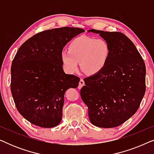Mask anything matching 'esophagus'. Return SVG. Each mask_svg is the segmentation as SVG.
Masks as SVG:
<instances>
[{
    "label": "esophagus",
    "instance_id": "34e87169",
    "mask_svg": "<svg viewBox=\"0 0 154 154\" xmlns=\"http://www.w3.org/2000/svg\"><path fill=\"white\" fill-rule=\"evenodd\" d=\"M85 85V82H84V81L83 79H81L79 81V89H81V88L83 87V86Z\"/></svg>",
    "mask_w": 154,
    "mask_h": 154
}]
</instances>
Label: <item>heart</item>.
Masks as SVG:
<instances>
[{
	"label": "heart",
	"instance_id": "obj_1",
	"mask_svg": "<svg viewBox=\"0 0 154 154\" xmlns=\"http://www.w3.org/2000/svg\"><path fill=\"white\" fill-rule=\"evenodd\" d=\"M109 55L110 47L105 40L81 35L71 41L68 51L62 52L61 61L66 73L75 72L80 63L85 74L94 75L104 70Z\"/></svg>",
	"mask_w": 154,
	"mask_h": 154
}]
</instances>
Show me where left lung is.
I'll return each instance as SVG.
<instances>
[{
  "label": "left lung",
  "mask_w": 154,
  "mask_h": 154,
  "mask_svg": "<svg viewBox=\"0 0 154 154\" xmlns=\"http://www.w3.org/2000/svg\"><path fill=\"white\" fill-rule=\"evenodd\" d=\"M109 43L110 55L98 74L84 79L81 97L88 116L97 127L123 124L140 107L146 91V66L134 43L123 33L90 29Z\"/></svg>",
  "instance_id": "8db88e82"
}]
</instances>
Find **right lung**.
I'll return each instance as SVG.
<instances>
[{"instance_id":"add662e5","label":"right lung","mask_w":154,"mask_h":154,"mask_svg":"<svg viewBox=\"0 0 154 154\" xmlns=\"http://www.w3.org/2000/svg\"><path fill=\"white\" fill-rule=\"evenodd\" d=\"M85 30L73 27L49 29L25 41L12 63L11 92L19 112L41 128L62 121L65 92L76 88L80 79L63 70L61 53L67 43Z\"/></svg>"}]
</instances>
